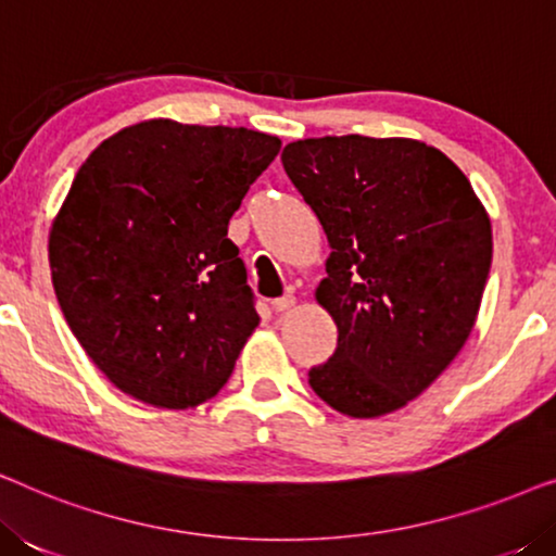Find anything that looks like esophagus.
<instances>
[{"mask_svg":"<svg viewBox=\"0 0 556 556\" xmlns=\"http://www.w3.org/2000/svg\"><path fill=\"white\" fill-rule=\"evenodd\" d=\"M295 306V295H283V299H276L273 301V308H276V314H286V311H291Z\"/></svg>","mask_w":556,"mask_h":556,"instance_id":"obj_1","label":"esophagus"}]
</instances>
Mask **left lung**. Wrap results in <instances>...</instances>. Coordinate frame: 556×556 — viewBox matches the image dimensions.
I'll return each mask as SVG.
<instances>
[{"label": "left lung", "instance_id": "obj_1", "mask_svg": "<svg viewBox=\"0 0 556 556\" xmlns=\"http://www.w3.org/2000/svg\"><path fill=\"white\" fill-rule=\"evenodd\" d=\"M280 159L331 248L314 295L339 344L308 371L311 390L359 420L402 409L473 331L489 212L466 174L417 139L321 136L286 143Z\"/></svg>", "mask_w": 556, "mask_h": 556}]
</instances>
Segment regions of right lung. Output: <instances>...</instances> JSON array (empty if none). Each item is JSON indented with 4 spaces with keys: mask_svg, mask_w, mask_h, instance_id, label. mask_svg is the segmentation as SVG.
<instances>
[{
    "mask_svg": "<svg viewBox=\"0 0 556 556\" xmlns=\"http://www.w3.org/2000/svg\"><path fill=\"white\" fill-rule=\"evenodd\" d=\"M278 136L149 118L98 143L50 227L65 321L121 392L187 409L215 397L261 324L227 223Z\"/></svg>",
    "mask_w": 556,
    "mask_h": 556,
    "instance_id": "1",
    "label": "right lung"
}]
</instances>
